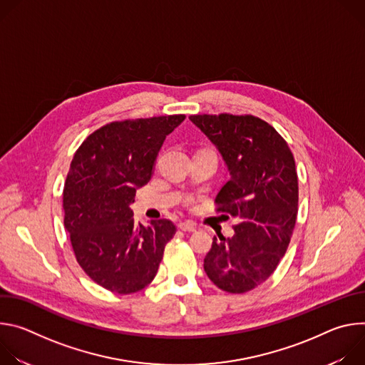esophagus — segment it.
<instances>
[{
    "label": "esophagus",
    "mask_w": 365,
    "mask_h": 365,
    "mask_svg": "<svg viewBox=\"0 0 365 365\" xmlns=\"http://www.w3.org/2000/svg\"><path fill=\"white\" fill-rule=\"evenodd\" d=\"M178 227H179V230H182L185 232H195L196 231V225L193 222H180Z\"/></svg>",
    "instance_id": "obj_1"
}]
</instances>
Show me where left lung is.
<instances>
[{"label": "left lung", "instance_id": "8db88e82", "mask_svg": "<svg viewBox=\"0 0 365 365\" xmlns=\"http://www.w3.org/2000/svg\"><path fill=\"white\" fill-rule=\"evenodd\" d=\"M230 172L217 195V211L234 217V235L215 237L203 269L228 293H245L266 282L283 258L296 224L299 186L284 138L254 115H190Z\"/></svg>", "mask_w": 365, "mask_h": 365}]
</instances>
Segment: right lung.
<instances>
[{
    "instance_id": "obj_1",
    "label": "right lung",
    "mask_w": 365,
    "mask_h": 365,
    "mask_svg": "<svg viewBox=\"0 0 365 365\" xmlns=\"http://www.w3.org/2000/svg\"><path fill=\"white\" fill-rule=\"evenodd\" d=\"M185 118L114 121L88 135L73 155L63 187L65 228L76 262L103 289L135 293L158 274L176 227L169 220L135 222L130 203L151 179L166 135Z\"/></svg>"
}]
</instances>
